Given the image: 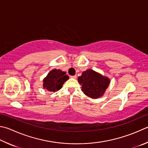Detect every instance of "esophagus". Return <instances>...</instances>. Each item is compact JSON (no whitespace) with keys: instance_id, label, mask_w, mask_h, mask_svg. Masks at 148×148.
I'll use <instances>...</instances> for the list:
<instances>
[{"instance_id":"esophagus-1","label":"esophagus","mask_w":148,"mask_h":148,"mask_svg":"<svg viewBox=\"0 0 148 148\" xmlns=\"http://www.w3.org/2000/svg\"><path fill=\"white\" fill-rule=\"evenodd\" d=\"M71 78H73V79H76L77 76H76V75H75V76H71Z\"/></svg>"}]
</instances>
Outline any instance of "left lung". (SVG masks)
<instances>
[{
    "instance_id": "obj_1",
    "label": "left lung",
    "mask_w": 148,
    "mask_h": 148,
    "mask_svg": "<svg viewBox=\"0 0 148 148\" xmlns=\"http://www.w3.org/2000/svg\"><path fill=\"white\" fill-rule=\"evenodd\" d=\"M78 82L85 95L92 98H98L103 95L109 84V79L92 70L88 69L79 76Z\"/></svg>"
}]
</instances>
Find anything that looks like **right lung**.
I'll use <instances>...</instances> for the list:
<instances>
[{
    "mask_svg": "<svg viewBox=\"0 0 148 148\" xmlns=\"http://www.w3.org/2000/svg\"><path fill=\"white\" fill-rule=\"evenodd\" d=\"M69 78V77L66 75L65 72H62L59 69L52 70L44 79L43 87L47 88L48 91L55 92L60 90L63 83Z\"/></svg>",
    "mask_w": 148,
    "mask_h": 148,
    "instance_id": "add662e5",
    "label": "right lung"
}]
</instances>
